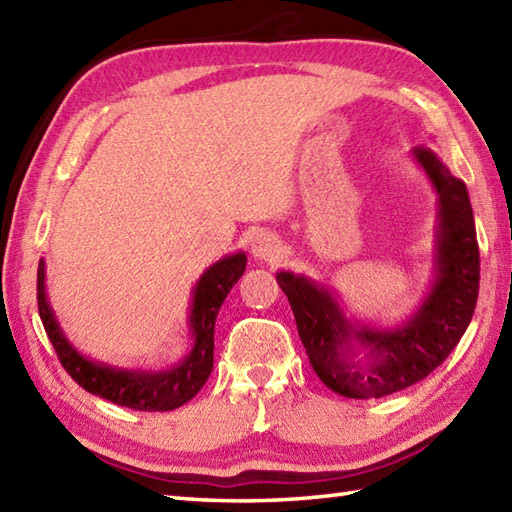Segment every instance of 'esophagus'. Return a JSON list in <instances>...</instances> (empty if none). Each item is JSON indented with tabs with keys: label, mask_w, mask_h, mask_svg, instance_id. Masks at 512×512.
<instances>
[{
	"label": "esophagus",
	"mask_w": 512,
	"mask_h": 512,
	"mask_svg": "<svg viewBox=\"0 0 512 512\" xmlns=\"http://www.w3.org/2000/svg\"><path fill=\"white\" fill-rule=\"evenodd\" d=\"M250 253L257 259V262H268L273 264L281 257V242L279 237L273 233H259L255 235L253 244H250Z\"/></svg>",
	"instance_id": "esophagus-1"
}]
</instances>
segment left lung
Here are the masks:
<instances>
[{"instance_id":"1","label":"left lung","mask_w":512,"mask_h":512,"mask_svg":"<svg viewBox=\"0 0 512 512\" xmlns=\"http://www.w3.org/2000/svg\"><path fill=\"white\" fill-rule=\"evenodd\" d=\"M411 158L438 195L433 279L413 314L394 325L363 323L347 314L332 286L292 270L277 273L314 374L345 398H383L429 376L475 312L480 248L469 191L429 147H413Z\"/></svg>"}]
</instances>
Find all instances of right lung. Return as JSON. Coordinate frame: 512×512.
<instances>
[{"mask_svg":"<svg viewBox=\"0 0 512 512\" xmlns=\"http://www.w3.org/2000/svg\"><path fill=\"white\" fill-rule=\"evenodd\" d=\"M246 253L237 250L222 257L200 275L191 290L189 306V350L178 363L162 369L118 367L76 350L65 336L54 314L46 290V259H39L37 268V303L39 317L46 328L61 365L76 383L94 396H101L114 405L138 411H171L189 402L204 387L213 372V334L215 319L228 292L246 270Z\"/></svg>","mask_w":512,"mask_h":512,"instance_id":"add662e5","label":"right lung"}]
</instances>
